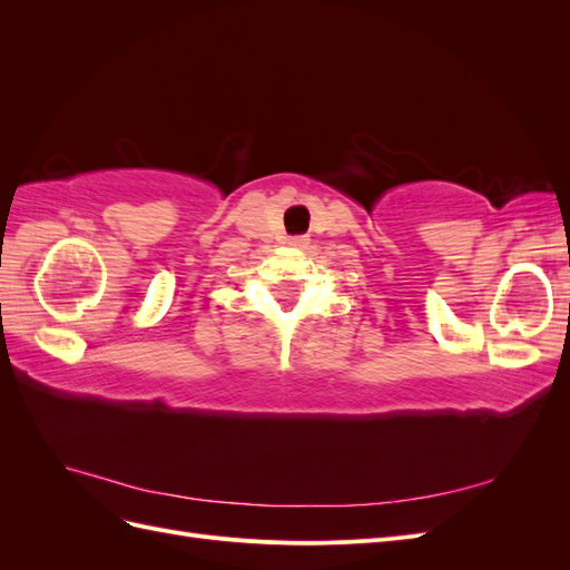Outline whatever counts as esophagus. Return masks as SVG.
<instances>
[{
	"instance_id": "34e87169",
	"label": "esophagus",
	"mask_w": 570,
	"mask_h": 570,
	"mask_svg": "<svg viewBox=\"0 0 570 570\" xmlns=\"http://www.w3.org/2000/svg\"><path fill=\"white\" fill-rule=\"evenodd\" d=\"M287 245H289V247H306V245H308V237H304V235L289 237V239H287Z\"/></svg>"
}]
</instances>
